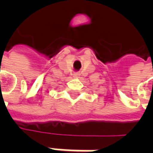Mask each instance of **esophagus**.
Masks as SVG:
<instances>
[{
    "label": "esophagus",
    "mask_w": 153,
    "mask_h": 153,
    "mask_svg": "<svg viewBox=\"0 0 153 153\" xmlns=\"http://www.w3.org/2000/svg\"><path fill=\"white\" fill-rule=\"evenodd\" d=\"M78 76H79V74L78 73H74L73 74V77H75V78H76V77H78Z\"/></svg>",
    "instance_id": "1"
}]
</instances>
